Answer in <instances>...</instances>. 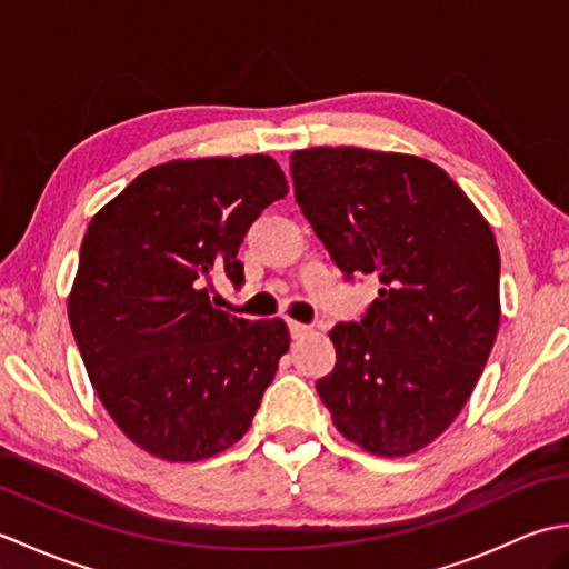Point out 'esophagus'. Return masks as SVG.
I'll use <instances>...</instances> for the list:
<instances>
[{
    "mask_svg": "<svg viewBox=\"0 0 569 569\" xmlns=\"http://www.w3.org/2000/svg\"><path fill=\"white\" fill-rule=\"evenodd\" d=\"M288 330H291V337H293V340H303V337L310 332L308 325H303V322H296V320H288Z\"/></svg>",
    "mask_w": 569,
    "mask_h": 569,
    "instance_id": "esophagus-1",
    "label": "esophagus"
}]
</instances>
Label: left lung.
<instances>
[{"label": "left lung", "instance_id": "1", "mask_svg": "<svg viewBox=\"0 0 569 569\" xmlns=\"http://www.w3.org/2000/svg\"><path fill=\"white\" fill-rule=\"evenodd\" d=\"M296 200L347 278L379 298L330 332L318 393L335 428L379 457L418 452L452 426L497 340L499 247L440 166L357 147L293 151Z\"/></svg>", "mask_w": 569, "mask_h": 569}]
</instances>
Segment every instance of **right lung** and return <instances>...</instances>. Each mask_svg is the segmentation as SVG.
Listing matches in <instances>:
<instances>
[{"label":"right lung","instance_id":"obj_1","mask_svg":"<svg viewBox=\"0 0 569 569\" xmlns=\"http://www.w3.org/2000/svg\"><path fill=\"white\" fill-rule=\"evenodd\" d=\"M286 192L266 153L168 161L90 220L70 330L107 413L149 455L198 462L249 430L291 337L281 318L214 308L212 276L244 281L241 241Z\"/></svg>","mask_w":569,"mask_h":569}]
</instances>
